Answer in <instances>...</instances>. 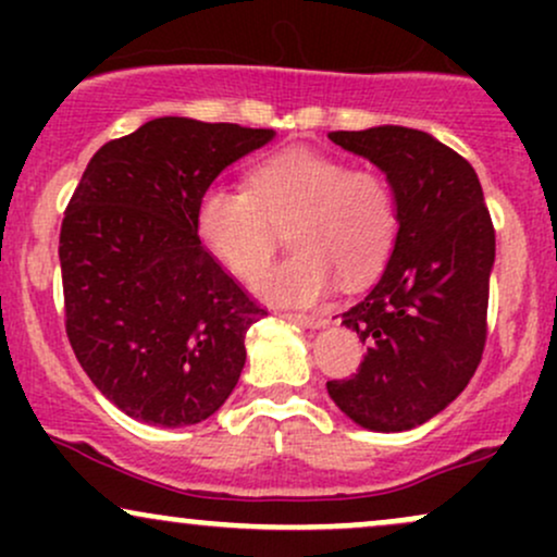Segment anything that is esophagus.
<instances>
[{"instance_id": "esophagus-1", "label": "esophagus", "mask_w": 557, "mask_h": 557, "mask_svg": "<svg viewBox=\"0 0 557 557\" xmlns=\"http://www.w3.org/2000/svg\"><path fill=\"white\" fill-rule=\"evenodd\" d=\"M285 319L304 324V327H324L327 324V317L324 314H296V311H290V314H285Z\"/></svg>"}]
</instances>
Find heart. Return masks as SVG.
I'll return each instance as SVG.
<instances>
[{
	"label": "heart",
	"mask_w": 557,
	"mask_h": 557,
	"mask_svg": "<svg viewBox=\"0 0 557 557\" xmlns=\"http://www.w3.org/2000/svg\"><path fill=\"white\" fill-rule=\"evenodd\" d=\"M398 227V196L385 172L304 146L253 164L248 190L209 188L196 212L198 238L240 283L267 270L287 233L293 257L259 280L274 304H311L335 277L348 287L369 283L385 270Z\"/></svg>",
	"instance_id": "1"
}]
</instances>
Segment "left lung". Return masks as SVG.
<instances>
[{
  "mask_svg": "<svg viewBox=\"0 0 557 557\" xmlns=\"http://www.w3.org/2000/svg\"><path fill=\"white\" fill-rule=\"evenodd\" d=\"M330 140L385 172L400 227L380 283L343 311L367 356L327 393L367 430H413L456 400L482 361L495 227L474 168L430 133L382 125Z\"/></svg>",
  "mask_w": 557,
  "mask_h": 557,
  "instance_id": "obj_1",
  "label": "left lung"
}]
</instances>
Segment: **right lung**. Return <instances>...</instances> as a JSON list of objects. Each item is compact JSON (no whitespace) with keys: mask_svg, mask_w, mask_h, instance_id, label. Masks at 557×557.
I'll return each instance as SVG.
<instances>
[{"mask_svg":"<svg viewBox=\"0 0 557 557\" xmlns=\"http://www.w3.org/2000/svg\"><path fill=\"white\" fill-rule=\"evenodd\" d=\"M270 127L157 117L107 140L60 230L65 332L83 372L127 417L209 419L246 363L267 309L201 246L198 201Z\"/></svg>","mask_w":557,"mask_h":557,"instance_id":"1","label":"right lung"}]
</instances>
